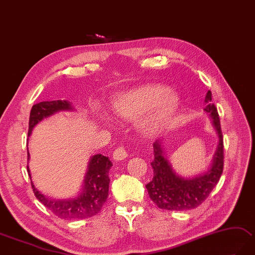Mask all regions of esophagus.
Segmentation results:
<instances>
[{
    "instance_id": "obj_1",
    "label": "esophagus",
    "mask_w": 255,
    "mask_h": 255,
    "mask_svg": "<svg viewBox=\"0 0 255 255\" xmlns=\"http://www.w3.org/2000/svg\"><path fill=\"white\" fill-rule=\"evenodd\" d=\"M128 156L127 151L124 149V146H118L117 149L113 152V158L115 161H122V159H125Z\"/></svg>"
}]
</instances>
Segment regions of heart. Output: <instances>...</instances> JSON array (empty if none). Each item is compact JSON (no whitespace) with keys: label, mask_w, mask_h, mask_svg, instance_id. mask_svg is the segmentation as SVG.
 Segmentation results:
<instances>
[{"label":"heart","mask_w":255,"mask_h":255,"mask_svg":"<svg viewBox=\"0 0 255 255\" xmlns=\"http://www.w3.org/2000/svg\"><path fill=\"white\" fill-rule=\"evenodd\" d=\"M180 108L178 94L163 85H145L118 94L111 105L116 117L139 122V129L145 134H154L173 121Z\"/></svg>","instance_id":"obj_1"}]
</instances>
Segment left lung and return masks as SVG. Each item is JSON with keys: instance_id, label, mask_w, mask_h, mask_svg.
Instances as JSON below:
<instances>
[{"instance_id": "obj_1", "label": "left lung", "mask_w": 255, "mask_h": 255, "mask_svg": "<svg viewBox=\"0 0 255 255\" xmlns=\"http://www.w3.org/2000/svg\"><path fill=\"white\" fill-rule=\"evenodd\" d=\"M213 118L216 131L220 137V143L214 155L212 167L205 174L192 179L180 178L163 156L161 141L153 143L154 158L151 163L153 179L145 187L151 200L159 209L168 211H186L198 208L202 204L211 191L217 185L224 169V140L221 128V121L214 103H212V93L208 91L205 97V109Z\"/></svg>"}]
</instances>
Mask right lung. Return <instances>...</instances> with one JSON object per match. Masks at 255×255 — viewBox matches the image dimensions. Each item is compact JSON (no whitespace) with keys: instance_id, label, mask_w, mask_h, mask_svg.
Masks as SVG:
<instances>
[{"instance_id":"1","label":"right lung","mask_w":255,"mask_h":255,"mask_svg":"<svg viewBox=\"0 0 255 255\" xmlns=\"http://www.w3.org/2000/svg\"><path fill=\"white\" fill-rule=\"evenodd\" d=\"M70 102L66 100L45 101L34 104L29 117L28 135L32 128L45 117L56 113L58 111L72 110ZM29 158V153H28ZM113 166L109 157L102 154L92 156L89 163L88 173L85 179V188L79 197L72 200H53L41 194L31 182L33 193L46 209L52 211L57 217L63 220H84V218L97 215L102 209L109 195V171ZM29 173V168L27 167Z\"/></svg>"}]
</instances>
